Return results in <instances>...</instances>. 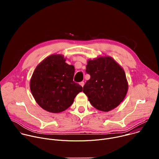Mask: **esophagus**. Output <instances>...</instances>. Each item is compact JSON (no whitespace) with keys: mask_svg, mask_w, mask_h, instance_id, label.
Segmentation results:
<instances>
[{"mask_svg":"<svg viewBox=\"0 0 159 159\" xmlns=\"http://www.w3.org/2000/svg\"><path fill=\"white\" fill-rule=\"evenodd\" d=\"M84 84H85V83H84V82H80L79 83V84H80V85H81L82 87H84Z\"/></svg>","mask_w":159,"mask_h":159,"instance_id":"34e87169","label":"esophagus"}]
</instances>
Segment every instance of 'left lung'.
Returning <instances> with one entry per match:
<instances>
[{
  "mask_svg": "<svg viewBox=\"0 0 159 159\" xmlns=\"http://www.w3.org/2000/svg\"><path fill=\"white\" fill-rule=\"evenodd\" d=\"M86 72L90 75L83 92L96 109L107 112L124 100L128 84L123 68L112 58L101 56L89 60Z\"/></svg>",
  "mask_w": 159,
  "mask_h": 159,
  "instance_id": "1",
  "label": "left lung"
}]
</instances>
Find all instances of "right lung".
Returning <instances> with one entry per match:
<instances>
[{
  "instance_id": "right-lung-1",
  "label": "right lung",
  "mask_w": 159,
  "mask_h": 159,
  "mask_svg": "<svg viewBox=\"0 0 159 159\" xmlns=\"http://www.w3.org/2000/svg\"><path fill=\"white\" fill-rule=\"evenodd\" d=\"M65 61L62 55H52L38 65L31 78L33 98L41 107L50 112L66 110L82 91V87L73 81L74 66Z\"/></svg>"
}]
</instances>
